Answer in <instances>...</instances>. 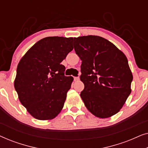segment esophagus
Wrapping results in <instances>:
<instances>
[{"mask_svg": "<svg viewBox=\"0 0 148 148\" xmlns=\"http://www.w3.org/2000/svg\"><path fill=\"white\" fill-rule=\"evenodd\" d=\"M79 78L77 77H74V81H75V82H76V81H79Z\"/></svg>", "mask_w": 148, "mask_h": 148, "instance_id": "obj_1", "label": "esophagus"}]
</instances>
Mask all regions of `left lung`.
I'll return each mask as SVG.
<instances>
[{
  "label": "left lung",
  "mask_w": 148,
  "mask_h": 148,
  "mask_svg": "<svg viewBox=\"0 0 148 148\" xmlns=\"http://www.w3.org/2000/svg\"><path fill=\"white\" fill-rule=\"evenodd\" d=\"M74 49L82 60L80 96L95 116L116 114L131 92L133 74L125 54L114 44L98 36L74 38Z\"/></svg>",
  "instance_id": "left-lung-1"
}]
</instances>
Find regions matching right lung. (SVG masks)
I'll return each instance as SVG.
<instances>
[{
  "label": "right lung",
  "instance_id": "add662e5",
  "mask_svg": "<svg viewBox=\"0 0 148 148\" xmlns=\"http://www.w3.org/2000/svg\"><path fill=\"white\" fill-rule=\"evenodd\" d=\"M73 38L39 40L21 58L14 87L21 104L38 120H51L60 112L73 81L60 64L73 49Z\"/></svg>",
  "mask_w": 148,
  "mask_h": 148
}]
</instances>
